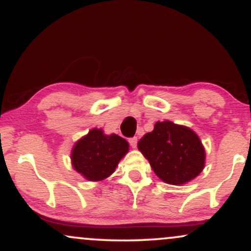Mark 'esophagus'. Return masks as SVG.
<instances>
[{"instance_id":"esophagus-1","label":"esophagus","mask_w":251,"mask_h":251,"mask_svg":"<svg viewBox=\"0 0 251 251\" xmlns=\"http://www.w3.org/2000/svg\"><path fill=\"white\" fill-rule=\"evenodd\" d=\"M128 143L129 145L132 146V148H137V143H138V138L137 137H133V138H129L128 139Z\"/></svg>"}]
</instances>
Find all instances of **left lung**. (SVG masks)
Listing matches in <instances>:
<instances>
[{
	"label": "left lung",
	"instance_id": "1",
	"mask_svg": "<svg viewBox=\"0 0 251 251\" xmlns=\"http://www.w3.org/2000/svg\"><path fill=\"white\" fill-rule=\"evenodd\" d=\"M138 149L163 181L184 184L201 174L205 151L192 129L169 122L155 123L154 129L138 143Z\"/></svg>",
	"mask_w": 251,
	"mask_h": 251
}]
</instances>
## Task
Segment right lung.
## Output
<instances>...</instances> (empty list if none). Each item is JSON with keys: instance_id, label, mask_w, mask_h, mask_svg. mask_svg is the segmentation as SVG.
Listing matches in <instances>:
<instances>
[{"instance_id": "add662e5", "label": "right lung", "mask_w": 251, "mask_h": 251, "mask_svg": "<svg viewBox=\"0 0 251 251\" xmlns=\"http://www.w3.org/2000/svg\"><path fill=\"white\" fill-rule=\"evenodd\" d=\"M128 151V143L117 134L105 135L93 128L81 138L72 152L74 169L88 180H102L113 174L118 163Z\"/></svg>"}]
</instances>
